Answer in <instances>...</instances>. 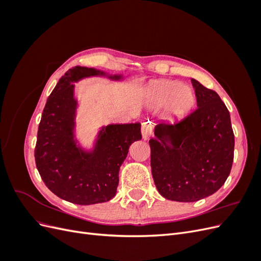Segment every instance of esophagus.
<instances>
[{"instance_id":"1","label":"esophagus","mask_w":261,"mask_h":261,"mask_svg":"<svg viewBox=\"0 0 261 261\" xmlns=\"http://www.w3.org/2000/svg\"><path fill=\"white\" fill-rule=\"evenodd\" d=\"M141 134H143L144 139H148L152 134V124L150 121H147L143 123V126H141Z\"/></svg>"}]
</instances>
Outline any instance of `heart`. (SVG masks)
<instances>
[{"label": "heart", "mask_w": 261, "mask_h": 261, "mask_svg": "<svg viewBox=\"0 0 261 261\" xmlns=\"http://www.w3.org/2000/svg\"><path fill=\"white\" fill-rule=\"evenodd\" d=\"M145 97L149 103L164 107L173 116H180L193 109L196 96L191 86L180 85L175 81L159 80L150 83L146 88Z\"/></svg>", "instance_id": "b5f03b06"}]
</instances>
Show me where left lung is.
<instances>
[{
	"label": "left lung",
	"mask_w": 261,
	"mask_h": 261,
	"mask_svg": "<svg viewBox=\"0 0 261 261\" xmlns=\"http://www.w3.org/2000/svg\"><path fill=\"white\" fill-rule=\"evenodd\" d=\"M197 109L180 121L154 128L151 172L164 198L193 202L215 194L230 175L234 133L230 112L219 94L192 80Z\"/></svg>",
	"instance_id": "1"
}]
</instances>
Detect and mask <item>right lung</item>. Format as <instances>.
Instances as JSON below:
<instances>
[{"mask_svg":"<svg viewBox=\"0 0 261 261\" xmlns=\"http://www.w3.org/2000/svg\"><path fill=\"white\" fill-rule=\"evenodd\" d=\"M105 75L94 68L75 66L65 73L46 100L35 148L36 165L45 186L60 198L77 204L106 202L115 196L118 171L129 146L141 139L140 124L102 127L93 151L74 139L77 101L74 84L84 77ZM118 81L121 76H110Z\"/></svg>","mask_w":261,"mask_h":261,"instance_id":"right-lung-1","label":"right lung"}]
</instances>
